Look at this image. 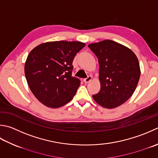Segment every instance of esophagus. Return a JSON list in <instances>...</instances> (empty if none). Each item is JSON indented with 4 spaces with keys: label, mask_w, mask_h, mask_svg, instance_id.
<instances>
[{
    "label": "esophagus",
    "mask_w": 158,
    "mask_h": 158,
    "mask_svg": "<svg viewBox=\"0 0 158 158\" xmlns=\"http://www.w3.org/2000/svg\"><path fill=\"white\" fill-rule=\"evenodd\" d=\"M92 79V76H88L87 78H85V79H83V81H84V83H89V81H91Z\"/></svg>",
    "instance_id": "34e87169"
}]
</instances>
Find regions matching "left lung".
I'll list each match as a JSON object with an SVG mask.
<instances>
[{
  "mask_svg": "<svg viewBox=\"0 0 158 158\" xmlns=\"http://www.w3.org/2000/svg\"><path fill=\"white\" fill-rule=\"evenodd\" d=\"M88 47L99 64L101 89L92 98L107 109L121 106L134 94L140 79L136 55L125 46L110 40L89 44Z\"/></svg>",
  "mask_w": 158,
  "mask_h": 158,
  "instance_id": "obj_1",
  "label": "left lung"
}]
</instances>
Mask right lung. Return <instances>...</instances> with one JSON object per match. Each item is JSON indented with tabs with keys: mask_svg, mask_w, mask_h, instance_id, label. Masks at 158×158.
Returning <instances> with one entry per match:
<instances>
[{
	"mask_svg": "<svg viewBox=\"0 0 158 158\" xmlns=\"http://www.w3.org/2000/svg\"><path fill=\"white\" fill-rule=\"evenodd\" d=\"M85 46L81 42H48L29 52L24 64L28 85L37 99L51 108L73 99L80 80L72 77L73 61Z\"/></svg>",
	"mask_w": 158,
	"mask_h": 158,
	"instance_id": "add662e5",
	"label": "right lung"
}]
</instances>
